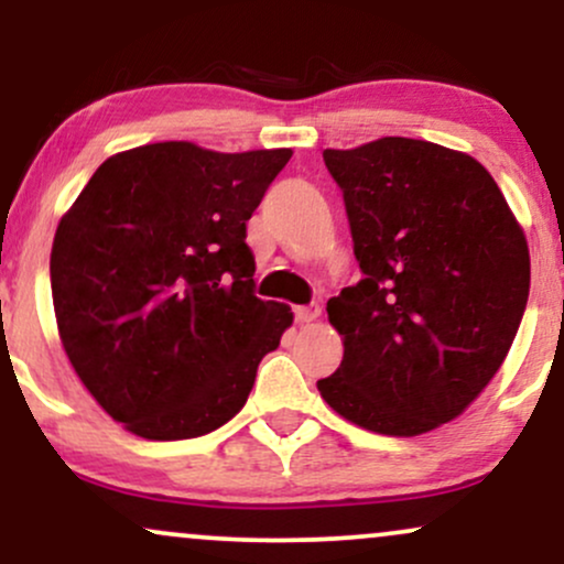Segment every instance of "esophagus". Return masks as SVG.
<instances>
[{"label": "esophagus", "mask_w": 564, "mask_h": 564, "mask_svg": "<svg viewBox=\"0 0 564 564\" xmlns=\"http://www.w3.org/2000/svg\"><path fill=\"white\" fill-rule=\"evenodd\" d=\"M294 315H296V321H300V323H313V321H318L321 304H307V307H294Z\"/></svg>", "instance_id": "34e87169"}]
</instances>
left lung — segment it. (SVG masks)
I'll return each mask as SVG.
<instances>
[{"instance_id":"1","label":"left lung","mask_w":564,"mask_h":564,"mask_svg":"<svg viewBox=\"0 0 564 564\" xmlns=\"http://www.w3.org/2000/svg\"><path fill=\"white\" fill-rule=\"evenodd\" d=\"M323 161L364 281L326 304L345 355L321 398L377 435H424L507 358L530 291L525 230L480 161L437 142L379 138Z\"/></svg>"}]
</instances>
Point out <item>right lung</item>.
<instances>
[{"instance_id": "1", "label": "right lung", "mask_w": 564, "mask_h": 564, "mask_svg": "<svg viewBox=\"0 0 564 564\" xmlns=\"http://www.w3.org/2000/svg\"><path fill=\"white\" fill-rule=\"evenodd\" d=\"M291 148L172 140L102 161L50 254L57 334L97 405L145 440L215 432L294 321L254 296L246 223Z\"/></svg>"}]
</instances>
